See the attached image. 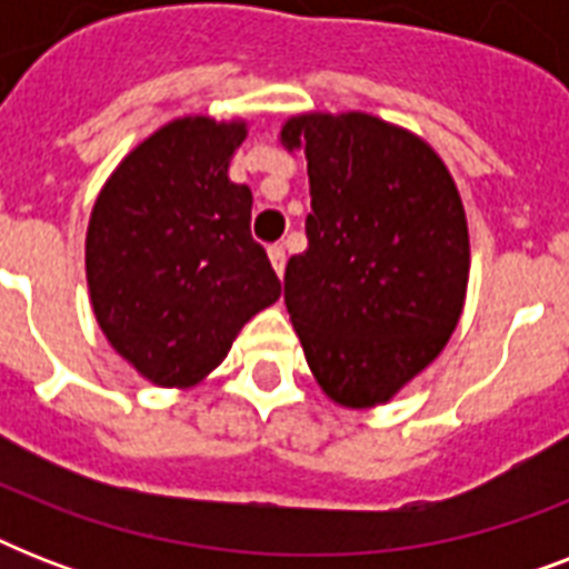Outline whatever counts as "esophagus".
<instances>
[{
	"mask_svg": "<svg viewBox=\"0 0 569 569\" xmlns=\"http://www.w3.org/2000/svg\"><path fill=\"white\" fill-rule=\"evenodd\" d=\"M268 259H271V266H274L277 277H283V271H286V250L280 248V244H274V248H268Z\"/></svg>",
	"mask_w": 569,
	"mask_h": 569,
	"instance_id": "1",
	"label": "esophagus"
}]
</instances>
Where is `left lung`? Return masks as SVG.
Masks as SVG:
<instances>
[{
  "label": "left lung",
  "mask_w": 569,
  "mask_h": 569,
  "mask_svg": "<svg viewBox=\"0 0 569 569\" xmlns=\"http://www.w3.org/2000/svg\"><path fill=\"white\" fill-rule=\"evenodd\" d=\"M312 212L286 266V310L319 387L337 405H383L458 328L469 232L458 186L422 138L387 120L301 114Z\"/></svg>",
  "instance_id": "obj_1"
}]
</instances>
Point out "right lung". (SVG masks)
Returning a JSON list of instances; mask_svg holds the SVG:
<instances>
[{
  "label": "right lung",
  "instance_id": "1",
  "mask_svg": "<svg viewBox=\"0 0 569 569\" xmlns=\"http://www.w3.org/2000/svg\"><path fill=\"white\" fill-rule=\"evenodd\" d=\"M241 120L180 118L141 141L93 203L84 271L93 316L127 363L159 387H191L280 298L250 236L248 186L230 182Z\"/></svg>",
  "mask_w": 569,
  "mask_h": 569
}]
</instances>
